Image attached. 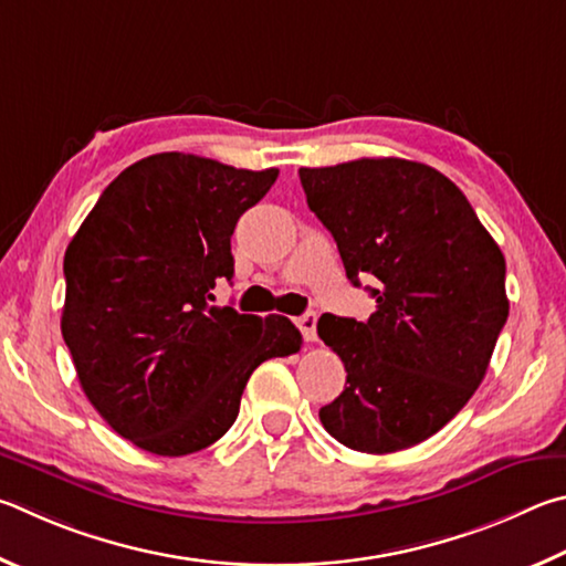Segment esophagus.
<instances>
[{
	"label": "esophagus",
	"mask_w": 566,
	"mask_h": 566,
	"mask_svg": "<svg viewBox=\"0 0 566 566\" xmlns=\"http://www.w3.org/2000/svg\"><path fill=\"white\" fill-rule=\"evenodd\" d=\"M295 325H298V331L303 333V338L313 343L315 338H318V333H315V325H318V315L315 313H303L301 318H295Z\"/></svg>",
	"instance_id": "obj_1"
}]
</instances>
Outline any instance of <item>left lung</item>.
I'll use <instances>...</instances> for the list:
<instances>
[{"label": "left lung", "instance_id": "1", "mask_svg": "<svg viewBox=\"0 0 566 566\" xmlns=\"http://www.w3.org/2000/svg\"><path fill=\"white\" fill-rule=\"evenodd\" d=\"M308 208L333 233L368 321L325 313L345 390L321 422L345 448L385 454L442 430L480 388L510 315L504 255L448 176L408 158L301 168Z\"/></svg>", "mask_w": 566, "mask_h": 566}]
</instances>
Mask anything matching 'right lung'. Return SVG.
Returning <instances> with one entry per match:
<instances>
[{
    "label": "right lung",
    "instance_id": "obj_1",
    "mask_svg": "<svg viewBox=\"0 0 566 566\" xmlns=\"http://www.w3.org/2000/svg\"><path fill=\"white\" fill-rule=\"evenodd\" d=\"M193 154H154L98 196L64 253L62 335L82 390L136 448L181 458L223 438L251 373L301 350L283 315L211 305L231 235L275 184Z\"/></svg>",
    "mask_w": 566,
    "mask_h": 566
}]
</instances>
